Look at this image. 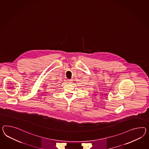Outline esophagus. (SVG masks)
Here are the masks:
<instances>
[{
    "mask_svg": "<svg viewBox=\"0 0 149 149\" xmlns=\"http://www.w3.org/2000/svg\"><path fill=\"white\" fill-rule=\"evenodd\" d=\"M72 79H69L68 81L69 83H71V82H72Z\"/></svg>",
    "mask_w": 149,
    "mask_h": 149,
    "instance_id": "esophagus-1",
    "label": "esophagus"
}]
</instances>
